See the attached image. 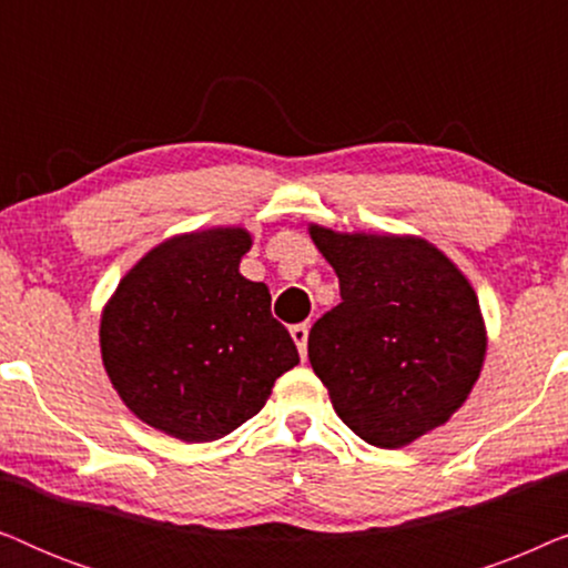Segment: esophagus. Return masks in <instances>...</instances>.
Wrapping results in <instances>:
<instances>
[{
	"label": "esophagus",
	"instance_id": "esophagus-1",
	"mask_svg": "<svg viewBox=\"0 0 568 568\" xmlns=\"http://www.w3.org/2000/svg\"><path fill=\"white\" fill-rule=\"evenodd\" d=\"M290 333H292L294 344H297V352L302 356V362H305L307 359V333H310V328L305 323H300V325H292Z\"/></svg>",
	"mask_w": 568,
	"mask_h": 568
}]
</instances>
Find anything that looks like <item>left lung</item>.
Masks as SVG:
<instances>
[{"mask_svg": "<svg viewBox=\"0 0 568 568\" xmlns=\"http://www.w3.org/2000/svg\"><path fill=\"white\" fill-rule=\"evenodd\" d=\"M310 237L338 276L341 302L313 325L307 356L348 429L395 449L437 429L480 375L486 328L463 271L422 237Z\"/></svg>", "mask_w": 568, "mask_h": 568, "instance_id": "8db88e82", "label": "left lung"}]
</instances>
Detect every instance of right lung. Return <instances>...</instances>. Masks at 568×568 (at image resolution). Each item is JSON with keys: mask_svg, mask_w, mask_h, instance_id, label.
<instances>
[{"mask_svg": "<svg viewBox=\"0 0 568 568\" xmlns=\"http://www.w3.org/2000/svg\"><path fill=\"white\" fill-rule=\"evenodd\" d=\"M240 227L170 237L152 247L103 310L108 377L144 424L183 442H212L253 418L276 377L300 362L271 315L268 286L247 282Z\"/></svg>", "mask_w": 568, "mask_h": 568, "instance_id": "right-lung-1", "label": "right lung"}]
</instances>
